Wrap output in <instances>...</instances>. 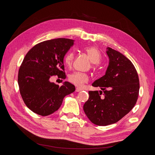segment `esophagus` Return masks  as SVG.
Masks as SVG:
<instances>
[{
    "instance_id": "obj_1",
    "label": "esophagus",
    "mask_w": 155,
    "mask_h": 155,
    "mask_svg": "<svg viewBox=\"0 0 155 155\" xmlns=\"http://www.w3.org/2000/svg\"><path fill=\"white\" fill-rule=\"evenodd\" d=\"M82 90V89H81V88H79V87H76V92H79V91H81Z\"/></svg>"
}]
</instances>
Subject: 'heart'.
Listing matches in <instances>:
<instances>
[{"instance_id": "obj_1", "label": "heart", "mask_w": 155, "mask_h": 155, "mask_svg": "<svg viewBox=\"0 0 155 155\" xmlns=\"http://www.w3.org/2000/svg\"><path fill=\"white\" fill-rule=\"evenodd\" d=\"M84 50L89 57L92 63L97 64L100 62L101 54L99 50L95 47H90L84 48ZM74 58V53L69 51L64 57V63L67 66H71ZM89 80V76L85 73L75 72L72 73L69 76V81L77 86L81 87L84 83H87Z\"/></svg>"}]
</instances>
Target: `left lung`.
I'll list each match as a JSON object with an SVG mask.
<instances>
[{"label":"left lung","instance_id":"obj_1","mask_svg":"<svg viewBox=\"0 0 155 155\" xmlns=\"http://www.w3.org/2000/svg\"><path fill=\"white\" fill-rule=\"evenodd\" d=\"M106 53L109 63L105 74L92 84L101 91H89L83 106L90 120L101 126L115 124L127 114L136 104L139 90L137 73L130 61L110 47Z\"/></svg>","mask_w":155,"mask_h":155}]
</instances>
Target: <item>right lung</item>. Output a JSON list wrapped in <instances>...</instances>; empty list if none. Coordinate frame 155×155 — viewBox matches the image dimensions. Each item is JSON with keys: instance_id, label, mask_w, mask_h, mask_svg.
I'll return each mask as SVG.
<instances>
[{"instance_id": "1", "label": "right lung", "mask_w": 155, "mask_h": 155, "mask_svg": "<svg viewBox=\"0 0 155 155\" xmlns=\"http://www.w3.org/2000/svg\"><path fill=\"white\" fill-rule=\"evenodd\" d=\"M74 40L57 38L44 41L29 50L18 73L20 93L25 104L32 112L41 116L53 114L63 100L75 91L74 85L65 81L59 86L50 82L52 76L65 79L64 58Z\"/></svg>"}]
</instances>
